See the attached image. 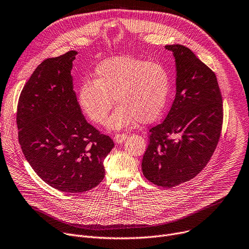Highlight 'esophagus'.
Here are the masks:
<instances>
[{"mask_svg":"<svg viewBox=\"0 0 249 249\" xmlns=\"http://www.w3.org/2000/svg\"><path fill=\"white\" fill-rule=\"evenodd\" d=\"M127 135L125 133H118V134H115L114 135V141L117 142V143H121L123 141H125Z\"/></svg>","mask_w":249,"mask_h":249,"instance_id":"obj_1","label":"esophagus"}]
</instances>
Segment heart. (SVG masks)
<instances>
[{"mask_svg":"<svg viewBox=\"0 0 249 249\" xmlns=\"http://www.w3.org/2000/svg\"><path fill=\"white\" fill-rule=\"evenodd\" d=\"M171 77L162 63L131 56H118L99 64L93 80L83 81L78 91L81 108L89 119L103 124L113 105L111 128H121L135 119L148 123L156 119L167 103Z\"/></svg>","mask_w":249,"mask_h":249,"instance_id":"obj_1","label":"heart"}]
</instances>
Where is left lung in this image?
<instances>
[{
	"label": "left lung",
	"instance_id": "left-lung-1",
	"mask_svg": "<svg viewBox=\"0 0 249 249\" xmlns=\"http://www.w3.org/2000/svg\"><path fill=\"white\" fill-rule=\"evenodd\" d=\"M165 48L176 61V95L165 120L149 130L142 171L155 185L174 187L209 162L221 134L223 103L216 76L190 49Z\"/></svg>",
	"mask_w": 249,
	"mask_h": 249
}]
</instances>
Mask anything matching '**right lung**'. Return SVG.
I'll use <instances>...</instances> for the list:
<instances>
[{
	"label": "right lung",
	"mask_w": 249,
	"mask_h": 249,
	"mask_svg": "<svg viewBox=\"0 0 249 249\" xmlns=\"http://www.w3.org/2000/svg\"><path fill=\"white\" fill-rule=\"evenodd\" d=\"M77 52L44 60L25 84L17 107L22 151L47 184L82 193L103 180V161L113 140L89 124L73 91Z\"/></svg>",
	"instance_id": "add662e5"
}]
</instances>
